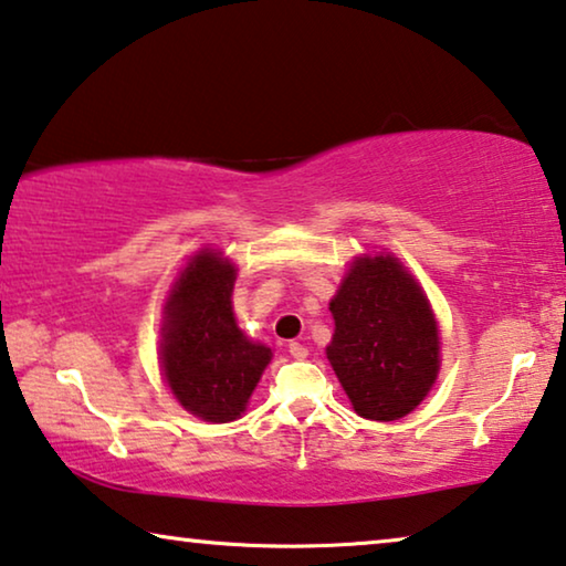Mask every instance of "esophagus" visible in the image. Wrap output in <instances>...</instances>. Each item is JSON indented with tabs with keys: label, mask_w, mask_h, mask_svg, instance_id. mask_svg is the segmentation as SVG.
I'll return each mask as SVG.
<instances>
[{
	"label": "esophagus",
	"mask_w": 566,
	"mask_h": 566,
	"mask_svg": "<svg viewBox=\"0 0 566 566\" xmlns=\"http://www.w3.org/2000/svg\"><path fill=\"white\" fill-rule=\"evenodd\" d=\"M290 356L297 358V360L307 358V348H305V345H302V343H290Z\"/></svg>",
	"instance_id": "1"
}]
</instances>
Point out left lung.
Here are the masks:
<instances>
[{
    "label": "left lung",
    "instance_id": "8db88e82",
    "mask_svg": "<svg viewBox=\"0 0 566 566\" xmlns=\"http://www.w3.org/2000/svg\"><path fill=\"white\" fill-rule=\"evenodd\" d=\"M327 360L360 417H407L440 370L437 323L417 282L394 256L353 261L331 302Z\"/></svg>",
    "mask_w": 566,
    "mask_h": 566
}]
</instances>
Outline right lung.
<instances>
[{
    "label": "right lung",
    "mask_w": 566,
    "mask_h": 566,
    "mask_svg": "<svg viewBox=\"0 0 566 566\" xmlns=\"http://www.w3.org/2000/svg\"><path fill=\"white\" fill-rule=\"evenodd\" d=\"M235 269L202 251L167 302L163 368L185 409L206 421L241 417L272 350L247 340L231 310Z\"/></svg>",
    "instance_id": "add662e5"
}]
</instances>
